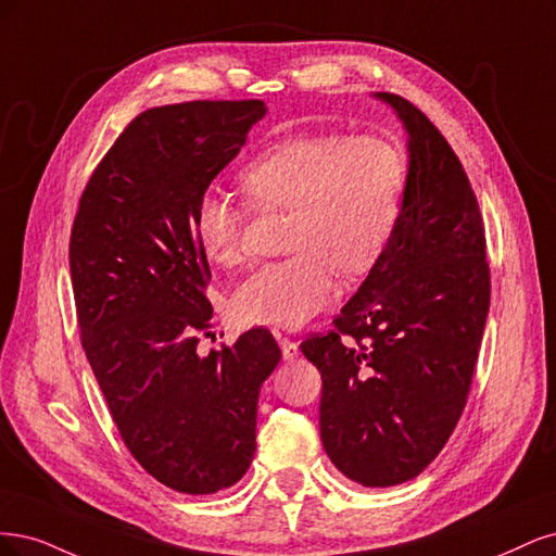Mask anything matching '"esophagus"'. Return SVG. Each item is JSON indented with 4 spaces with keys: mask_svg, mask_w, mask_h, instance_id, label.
Masks as SVG:
<instances>
[{
    "mask_svg": "<svg viewBox=\"0 0 556 556\" xmlns=\"http://www.w3.org/2000/svg\"><path fill=\"white\" fill-rule=\"evenodd\" d=\"M279 346H281V355H283V361H295V357L300 355V349H298V344L293 342V339H289V337H283V339H279Z\"/></svg>",
    "mask_w": 556,
    "mask_h": 556,
    "instance_id": "obj_1",
    "label": "esophagus"
}]
</instances>
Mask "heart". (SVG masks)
<instances>
[{"mask_svg":"<svg viewBox=\"0 0 556 556\" xmlns=\"http://www.w3.org/2000/svg\"><path fill=\"white\" fill-rule=\"evenodd\" d=\"M406 161L383 136L304 134L281 138L240 173L256 210H289L281 261L263 263L230 298L240 326L295 330L326 307L346 277L369 273L400 219ZM201 252L222 267L244 261V212L207 189L193 207Z\"/></svg>","mask_w":556,"mask_h":556,"instance_id":"heart-1","label":"heart"}]
</instances>
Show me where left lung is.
Returning <instances> with one entry per match:
<instances>
[{
    "mask_svg": "<svg viewBox=\"0 0 556 556\" xmlns=\"http://www.w3.org/2000/svg\"><path fill=\"white\" fill-rule=\"evenodd\" d=\"M408 134L400 219L328 334L300 344L320 371V441L365 488L416 478L467 404L490 312L485 228L457 154L414 103L376 92Z\"/></svg>",
    "mask_w": 556,
    "mask_h": 556,
    "instance_id": "1",
    "label": "left lung"
}]
</instances>
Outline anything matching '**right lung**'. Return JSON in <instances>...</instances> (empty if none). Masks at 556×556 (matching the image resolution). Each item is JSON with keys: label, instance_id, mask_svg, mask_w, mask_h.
<instances>
[{"label": "right lung", "instance_id": "obj_1", "mask_svg": "<svg viewBox=\"0 0 556 556\" xmlns=\"http://www.w3.org/2000/svg\"><path fill=\"white\" fill-rule=\"evenodd\" d=\"M267 113L258 99L140 113L80 195L68 265L83 349L131 455L182 494L236 485L256 453L275 337L249 330L199 355L210 265L193 207Z\"/></svg>", "mask_w": 556, "mask_h": 556}]
</instances>
